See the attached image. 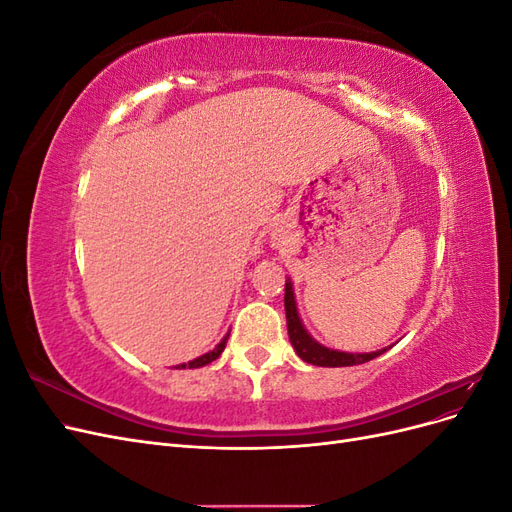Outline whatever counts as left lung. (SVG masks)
<instances>
[{"instance_id":"1","label":"left lung","mask_w":512,"mask_h":512,"mask_svg":"<svg viewBox=\"0 0 512 512\" xmlns=\"http://www.w3.org/2000/svg\"><path fill=\"white\" fill-rule=\"evenodd\" d=\"M284 307H286V322H288V335L290 344L297 350V354L305 363L320 365V367H350V365H361L371 359H376L386 350L369 352V354H350V352H337L331 348H324L318 342H314L312 335L305 331L301 324V318L297 314V303H294V292L290 280H286V294H284Z\"/></svg>"}]
</instances>
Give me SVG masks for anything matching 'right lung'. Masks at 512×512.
<instances>
[{
	"label": "right lung",
	"mask_w": 512,
	"mask_h": 512,
	"mask_svg": "<svg viewBox=\"0 0 512 512\" xmlns=\"http://www.w3.org/2000/svg\"><path fill=\"white\" fill-rule=\"evenodd\" d=\"M226 342H228V335L222 339V342L215 346L211 352H207V354H203V356H198V359H194V361H190V363H183V365H179L181 369H185V367H190V369H194V367H203V365H209V363H213L215 359H218V356L224 352V348H226ZM177 367V369H179Z\"/></svg>",
	"instance_id": "1"
}]
</instances>
